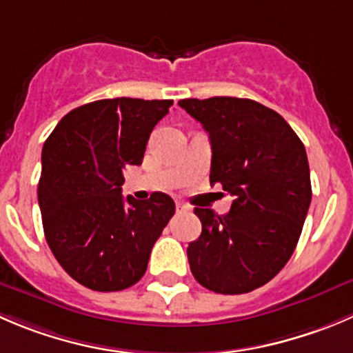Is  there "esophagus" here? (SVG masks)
Masks as SVG:
<instances>
[{"label":"esophagus","mask_w":353,"mask_h":353,"mask_svg":"<svg viewBox=\"0 0 353 353\" xmlns=\"http://www.w3.org/2000/svg\"><path fill=\"white\" fill-rule=\"evenodd\" d=\"M176 208H177V212H188L190 210V205L183 203V201H176Z\"/></svg>","instance_id":"obj_1"}]
</instances>
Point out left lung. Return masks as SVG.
Segmentation results:
<instances>
[{"mask_svg":"<svg viewBox=\"0 0 353 353\" xmlns=\"http://www.w3.org/2000/svg\"><path fill=\"white\" fill-rule=\"evenodd\" d=\"M208 132L210 184L232 196L217 215L194 208L201 234L188 246L194 279L222 295H241L271 281L302 234L312 200L305 146L288 122L253 100H181Z\"/></svg>","mask_w":353,"mask_h":353,"instance_id":"1","label":"left lung"}]
</instances>
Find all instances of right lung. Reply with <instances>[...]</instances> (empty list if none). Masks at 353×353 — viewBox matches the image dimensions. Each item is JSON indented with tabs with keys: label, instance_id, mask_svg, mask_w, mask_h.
I'll list each match as a JSON object with an SVG mask.
<instances>
[{
	"label": "right lung",
	"instance_id": "obj_1",
	"mask_svg": "<svg viewBox=\"0 0 353 353\" xmlns=\"http://www.w3.org/2000/svg\"><path fill=\"white\" fill-rule=\"evenodd\" d=\"M172 100L114 98L68 112L44 141L37 186L54 259L94 292H121L148 268L153 245L176 212L165 193L122 196L128 165H139Z\"/></svg>",
	"mask_w": 353,
	"mask_h": 353
}]
</instances>
